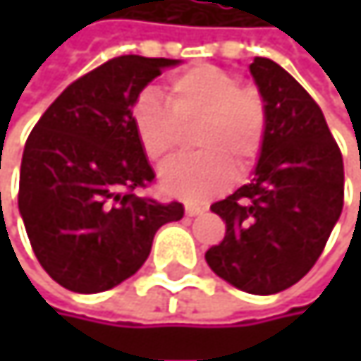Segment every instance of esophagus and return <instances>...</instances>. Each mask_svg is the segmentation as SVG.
<instances>
[{"label":"esophagus","instance_id":"esophagus-1","mask_svg":"<svg viewBox=\"0 0 361 361\" xmlns=\"http://www.w3.org/2000/svg\"><path fill=\"white\" fill-rule=\"evenodd\" d=\"M200 213H204V207H202V204L185 202V215H188V217H196V215H200Z\"/></svg>","mask_w":361,"mask_h":361}]
</instances>
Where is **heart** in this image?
Segmentation results:
<instances>
[{
	"label": "heart",
	"mask_w": 361,
	"mask_h": 361,
	"mask_svg": "<svg viewBox=\"0 0 361 361\" xmlns=\"http://www.w3.org/2000/svg\"><path fill=\"white\" fill-rule=\"evenodd\" d=\"M267 121L263 94L213 64L176 73L167 85V102L144 90L131 104L135 140L154 165L167 163L183 144V131L196 125L192 144L200 150L161 171V188L185 200L221 192L234 169L249 173L263 152Z\"/></svg>",
	"instance_id": "obj_1"
}]
</instances>
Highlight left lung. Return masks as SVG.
<instances>
[{"mask_svg":"<svg viewBox=\"0 0 361 361\" xmlns=\"http://www.w3.org/2000/svg\"><path fill=\"white\" fill-rule=\"evenodd\" d=\"M249 68L267 104V137L252 180L211 204L226 238L204 259L232 286L274 295L297 284L324 251L343 211L345 171L303 85L269 58L257 56Z\"/></svg>","mask_w":361,"mask_h":361,"instance_id":"8db88e82","label":"left lung"}]
</instances>
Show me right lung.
<instances>
[{
    "label": "right lung",
    "mask_w": 361,
    "mask_h": 361,
    "mask_svg": "<svg viewBox=\"0 0 361 361\" xmlns=\"http://www.w3.org/2000/svg\"><path fill=\"white\" fill-rule=\"evenodd\" d=\"M178 60L116 56L73 81L23 152L18 209L41 267L73 293H102L148 259L183 204L137 196L154 181L133 127L137 94Z\"/></svg>",
    "instance_id": "obj_1"
}]
</instances>
